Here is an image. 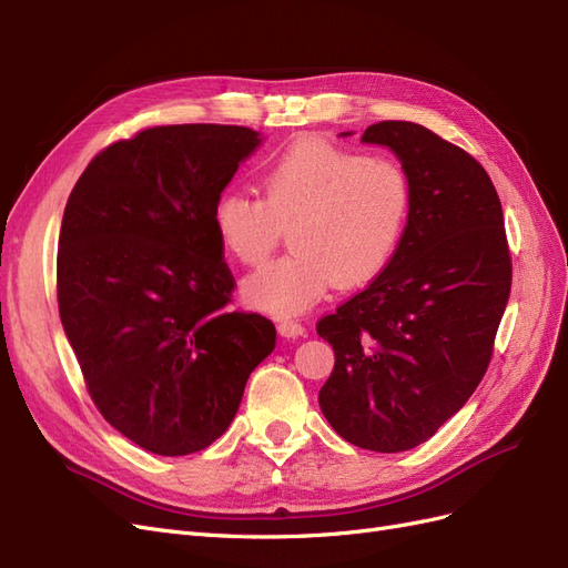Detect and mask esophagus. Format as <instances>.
Here are the masks:
<instances>
[{"instance_id": "34e87169", "label": "esophagus", "mask_w": 568, "mask_h": 568, "mask_svg": "<svg viewBox=\"0 0 568 568\" xmlns=\"http://www.w3.org/2000/svg\"><path fill=\"white\" fill-rule=\"evenodd\" d=\"M277 332H280L284 338H301V336H305V326L298 324V322L284 320V322L277 324Z\"/></svg>"}]
</instances>
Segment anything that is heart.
Here are the masks:
<instances>
[{
	"mask_svg": "<svg viewBox=\"0 0 568 568\" xmlns=\"http://www.w3.org/2000/svg\"><path fill=\"white\" fill-rule=\"evenodd\" d=\"M261 199L222 192L211 211L217 244L257 267L291 225L288 257L251 274L242 298L255 311L294 317L336 282L363 286L388 267L407 230L412 189L400 163L324 140H298L263 163Z\"/></svg>",
	"mask_w": 568,
	"mask_h": 568,
	"instance_id": "heart-1",
	"label": "heart"
}]
</instances>
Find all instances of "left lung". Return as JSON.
I'll return each mask as SVG.
<instances>
[{
	"label": "left lung",
	"mask_w": 568,
	"mask_h": 568,
	"mask_svg": "<svg viewBox=\"0 0 568 568\" xmlns=\"http://www.w3.org/2000/svg\"><path fill=\"white\" fill-rule=\"evenodd\" d=\"M363 142L400 161L409 220L388 267L317 324L336 355L320 407L357 448L403 453L432 438L484 379L511 257L500 199L467 151L405 120L369 125Z\"/></svg>",
	"instance_id": "1"
}]
</instances>
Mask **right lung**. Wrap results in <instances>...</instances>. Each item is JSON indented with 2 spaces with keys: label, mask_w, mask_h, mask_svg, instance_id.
Returning <instances> with one entry per match:
<instances>
[{
  "label": "right lung",
  "mask_w": 568,
  "mask_h": 568,
  "mask_svg": "<svg viewBox=\"0 0 568 568\" xmlns=\"http://www.w3.org/2000/svg\"><path fill=\"white\" fill-rule=\"evenodd\" d=\"M261 132L163 125L115 142L68 196L59 315L104 419L140 448L180 457L227 432L274 324L230 311L234 277L211 225Z\"/></svg>",
  "instance_id": "1"
}]
</instances>
